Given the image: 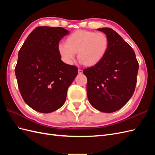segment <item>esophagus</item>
I'll return each mask as SVG.
<instances>
[{"mask_svg":"<svg viewBox=\"0 0 155 155\" xmlns=\"http://www.w3.org/2000/svg\"><path fill=\"white\" fill-rule=\"evenodd\" d=\"M78 74H83V70H80V69H79V70H78Z\"/></svg>","mask_w":155,"mask_h":155,"instance_id":"34e87169","label":"esophagus"}]
</instances>
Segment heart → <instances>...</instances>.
<instances>
[{
    "instance_id": "b5f03b06",
    "label": "heart",
    "mask_w": 155,
    "mask_h": 155,
    "mask_svg": "<svg viewBox=\"0 0 155 155\" xmlns=\"http://www.w3.org/2000/svg\"><path fill=\"white\" fill-rule=\"evenodd\" d=\"M64 43L59 45L58 51L65 63L72 64L75 54H78L79 62L86 67H94L105 57L109 40L104 33L77 30L67 37Z\"/></svg>"
}]
</instances>
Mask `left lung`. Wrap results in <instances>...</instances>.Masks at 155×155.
<instances>
[{
  "mask_svg": "<svg viewBox=\"0 0 155 155\" xmlns=\"http://www.w3.org/2000/svg\"><path fill=\"white\" fill-rule=\"evenodd\" d=\"M109 40L104 59L96 66L87 68V92L90 104L104 112L118 110L132 97L137 85L138 62L131 46L109 28H102Z\"/></svg>",
  "mask_w": 155,
  "mask_h": 155,
  "instance_id": "1",
  "label": "left lung"
}]
</instances>
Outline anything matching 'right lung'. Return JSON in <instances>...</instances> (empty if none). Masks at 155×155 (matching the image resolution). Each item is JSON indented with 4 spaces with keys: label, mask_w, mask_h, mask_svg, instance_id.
<instances>
[{
    "label": "right lung",
    "mask_w": 155,
    "mask_h": 155,
    "mask_svg": "<svg viewBox=\"0 0 155 155\" xmlns=\"http://www.w3.org/2000/svg\"><path fill=\"white\" fill-rule=\"evenodd\" d=\"M68 32L61 27L38 26L18 51V87L26 104L36 111L49 113L61 107L78 75V68L62 61L58 51L59 41Z\"/></svg>",
    "instance_id": "1"
}]
</instances>
